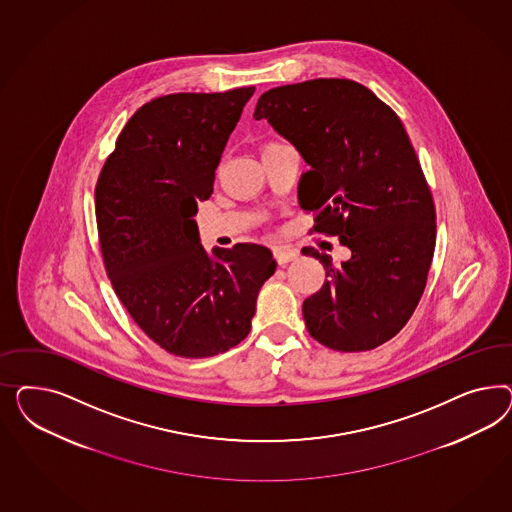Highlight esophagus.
Segmentation results:
<instances>
[{
	"instance_id": "34e87169",
	"label": "esophagus",
	"mask_w": 512,
	"mask_h": 512,
	"mask_svg": "<svg viewBox=\"0 0 512 512\" xmlns=\"http://www.w3.org/2000/svg\"><path fill=\"white\" fill-rule=\"evenodd\" d=\"M296 257H298V249L291 248V246L274 248V259L278 261V264L291 263V261H295Z\"/></svg>"
}]
</instances>
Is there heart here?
<instances>
[{"label": "heart", "instance_id": "1", "mask_svg": "<svg viewBox=\"0 0 512 512\" xmlns=\"http://www.w3.org/2000/svg\"><path fill=\"white\" fill-rule=\"evenodd\" d=\"M274 146H279V142H266L263 146V152L264 150H268V148H274Z\"/></svg>", "mask_w": 512, "mask_h": 512}]
</instances>
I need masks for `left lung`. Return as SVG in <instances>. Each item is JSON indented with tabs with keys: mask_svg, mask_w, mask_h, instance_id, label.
I'll list each match as a JSON object with an SVG mask.
<instances>
[{
	"mask_svg": "<svg viewBox=\"0 0 512 512\" xmlns=\"http://www.w3.org/2000/svg\"><path fill=\"white\" fill-rule=\"evenodd\" d=\"M295 144L311 171L298 201L311 233L338 236L351 259L325 266L302 304L313 340L343 353L392 340L419 304L435 249V204L398 114L349 78H313L264 92L255 114Z\"/></svg>",
	"mask_w": 512,
	"mask_h": 512,
	"instance_id": "left-lung-1",
	"label": "left lung"
}]
</instances>
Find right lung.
<instances>
[{"label":"right lung","instance_id":"1","mask_svg":"<svg viewBox=\"0 0 512 512\" xmlns=\"http://www.w3.org/2000/svg\"><path fill=\"white\" fill-rule=\"evenodd\" d=\"M253 92L148 101L125 124L95 186L112 289L140 330L176 357H216L244 340L259 289L276 270L270 249L257 244L214 248L210 257L193 219Z\"/></svg>","mask_w":512,"mask_h":512}]
</instances>
